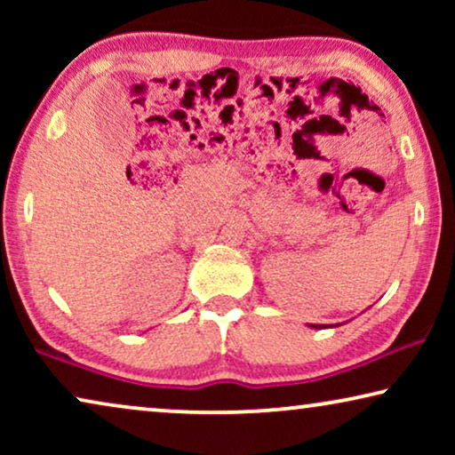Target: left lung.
Instances as JSON below:
<instances>
[{"mask_svg": "<svg viewBox=\"0 0 455 455\" xmlns=\"http://www.w3.org/2000/svg\"><path fill=\"white\" fill-rule=\"evenodd\" d=\"M313 327H316V325H313ZM321 327H327V325H319L316 329H321ZM329 327H333V325H329Z\"/></svg>", "mask_w": 455, "mask_h": 455, "instance_id": "1", "label": "left lung"}]
</instances>
